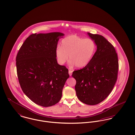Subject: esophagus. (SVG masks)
<instances>
[{
	"label": "esophagus",
	"mask_w": 135,
	"mask_h": 135,
	"mask_svg": "<svg viewBox=\"0 0 135 135\" xmlns=\"http://www.w3.org/2000/svg\"><path fill=\"white\" fill-rule=\"evenodd\" d=\"M72 72H73V71L71 69L69 70V75L71 76L72 75Z\"/></svg>",
	"instance_id": "34e87169"
}]
</instances>
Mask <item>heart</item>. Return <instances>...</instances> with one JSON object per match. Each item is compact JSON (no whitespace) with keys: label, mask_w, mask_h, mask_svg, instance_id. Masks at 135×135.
<instances>
[{"label":"heart","mask_w":135,"mask_h":135,"mask_svg":"<svg viewBox=\"0 0 135 135\" xmlns=\"http://www.w3.org/2000/svg\"><path fill=\"white\" fill-rule=\"evenodd\" d=\"M96 50V44L91 39L71 35L62 40L61 47L56 50V56L58 63L63 65L68 60L69 55L71 64L81 68L90 63Z\"/></svg>","instance_id":"obj_1"}]
</instances>
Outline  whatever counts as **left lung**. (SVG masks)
<instances>
[{
  "instance_id": "8db88e82",
  "label": "left lung",
  "mask_w": 135,
  "mask_h": 135,
  "mask_svg": "<svg viewBox=\"0 0 135 135\" xmlns=\"http://www.w3.org/2000/svg\"><path fill=\"white\" fill-rule=\"evenodd\" d=\"M94 40L97 51L90 63L84 68L74 71L72 77L76 81L75 89L83 103L95 105L108 96L117 78L118 61L115 48L99 34L88 33Z\"/></svg>"
}]
</instances>
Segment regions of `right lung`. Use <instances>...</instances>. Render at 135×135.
I'll return each mask as SVG.
<instances>
[{
	"label": "right lung",
	"instance_id": "add662e5",
	"mask_svg": "<svg viewBox=\"0 0 135 135\" xmlns=\"http://www.w3.org/2000/svg\"><path fill=\"white\" fill-rule=\"evenodd\" d=\"M60 32L33 34L16 57L17 75L24 93L34 103L49 107L58 103L69 77L68 69L58 64L56 50Z\"/></svg>",
	"mask_w": 135,
	"mask_h": 135
}]
</instances>
